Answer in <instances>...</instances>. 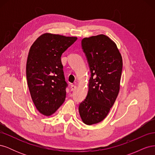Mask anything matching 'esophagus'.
I'll return each instance as SVG.
<instances>
[{"label": "esophagus", "mask_w": 155, "mask_h": 155, "mask_svg": "<svg viewBox=\"0 0 155 155\" xmlns=\"http://www.w3.org/2000/svg\"><path fill=\"white\" fill-rule=\"evenodd\" d=\"M76 88V86L75 85H72L71 87H70V90H71V91H74Z\"/></svg>", "instance_id": "obj_1"}]
</instances>
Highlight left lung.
Masks as SVG:
<instances>
[{
  "label": "left lung",
  "mask_w": 155,
  "mask_h": 155,
  "mask_svg": "<svg viewBox=\"0 0 155 155\" xmlns=\"http://www.w3.org/2000/svg\"><path fill=\"white\" fill-rule=\"evenodd\" d=\"M81 45L91 76L79 112L83 122L91 125L104 120L113 106L120 91L123 61L116 43L104 34L83 38Z\"/></svg>",
  "instance_id": "left-lung-1"
}]
</instances>
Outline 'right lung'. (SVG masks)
Segmentation results:
<instances>
[{
    "mask_svg": "<svg viewBox=\"0 0 155 155\" xmlns=\"http://www.w3.org/2000/svg\"><path fill=\"white\" fill-rule=\"evenodd\" d=\"M45 33L37 38L29 50L26 62V78L33 102L41 114H53L66 97L62 54L77 40Z\"/></svg>",
    "mask_w": 155,
    "mask_h": 155,
    "instance_id": "obj_1",
    "label": "right lung"
}]
</instances>
